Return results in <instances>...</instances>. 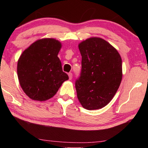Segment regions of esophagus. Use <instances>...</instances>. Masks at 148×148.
<instances>
[{
    "label": "esophagus",
    "mask_w": 148,
    "mask_h": 148,
    "mask_svg": "<svg viewBox=\"0 0 148 148\" xmlns=\"http://www.w3.org/2000/svg\"><path fill=\"white\" fill-rule=\"evenodd\" d=\"M68 75H69V79H70V80L71 79L73 78V74H72V73H69Z\"/></svg>",
    "instance_id": "1"
}]
</instances>
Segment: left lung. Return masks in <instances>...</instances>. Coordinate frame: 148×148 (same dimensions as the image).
Masks as SVG:
<instances>
[{"label":"left lung","instance_id":"8db88e82","mask_svg":"<svg viewBox=\"0 0 148 148\" xmlns=\"http://www.w3.org/2000/svg\"><path fill=\"white\" fill-rule=\"evenodd\" d=\"M82 72L75 82L77 98L87 110L106 106L114 96L122 80V59L106 40L90 38L79 44Z\"/></svg>","mask_w":148,"mask_h":148}]
</instances>
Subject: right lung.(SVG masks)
Wrapping results in <instances>:
<instances>
[{
    "instance_id": "obj_1",
    "label": "right lung",
    "mask_w": 148,
    "mask_h": 148,
    "mask_svg": "<svg viewBox=\"0 0 148 148\" xmlns=\"http://www.w3.org/2000/svg\"><path fill=\"white\" fill-rule=\"evenodd\" d=\"M61 46L54 38H43L32 44L20 56L18 79L22 90L32 100L42 102L52 98L69 79L58 57Z\"/></svg>"
}]
</instances>
